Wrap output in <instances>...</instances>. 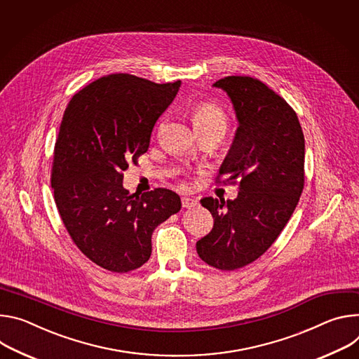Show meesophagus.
<instances>
[{"mask_svg": "<svg viewBox=\"0 0 359 359\" xmlns=\"http://www.w3.org/2000/svg\"><path fill=\"white\" fill-rule=\"evenodd\" d=\"M198 205V201L195 198H189V196H182V207L184 208H194Z\"/></svg>", "mask_w": 359, "mask_h": 359, "instance_id": "1", "label": "esophagus"}]
</instances>
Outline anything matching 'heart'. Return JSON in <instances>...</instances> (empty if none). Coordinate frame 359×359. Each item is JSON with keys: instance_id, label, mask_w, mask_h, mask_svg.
<instances>
[{"instance_id": "obj_1", "label": "heart", "mask_w": 359, "mask_h": 359, "mask_svg": "<svg viewBox=\"0 0 359 359\" xmlns=\"http://www.w3.org/2000/svg\"><path fill=\"white\" fill-rule=\"evenodd\" d=\"M194 124L196 128H218L225 133L226 116L218 105L204 102L195 108Z\"/></svg>"}]
</instances>
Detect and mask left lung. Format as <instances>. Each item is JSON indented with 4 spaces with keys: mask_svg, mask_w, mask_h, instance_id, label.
Wrapping results in <instances>:
<instances>
[{
    "mask_svg": "<svg viewBox=\"0 0 359 359\" xmlns=\"http://www.w3.org/2000/svg\"><path fill=\"white\" fill-rule=\"evenodd\" d=\"M212 87L229 97L238 127L219 175L238 178L235 200H201L214 218L196 252L233 271L258 259L290 221L304 188L305 140L295 111L251 76H225Z\"/></svg>",
    "mask_w": 359,
    "mask_h": 359,
    "instance_id": "obj_1",
    "label": "left lung"
}]
</instances>
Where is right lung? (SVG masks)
Instances as JSON below:
<instances>
[{
	"label": "right lung",
	"instance_id": "add662e5",
	"mask_svg": "<svg viewBox=\"0 0 359 359\" xmlns=\"http://www.w3.org/2000/svg\"><path fill=\"white\" fill-rule=\"evenodd\" d=\"M180 87L111 74L65 108L51 174L55 204L74 244L104 269L123 273L144 265L154 229L181 210L171 189L138 196L123 187V171L148 151L156 119Z\"/></svg>",
	"mask_w": 359,
	"mask_h": 359
}]
</instances>
